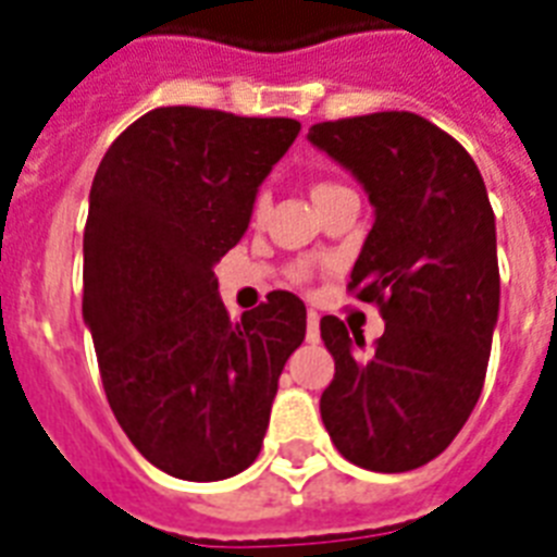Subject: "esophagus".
I'll list each match as a JSON object with an SVG mask.
<instances>
[{
  "label": "esophagus",
  "mask_w": 557,
  "mask_h": 557,
  "mask_svg": "<svg viewBox=\"0 0 557 557\" xmlns=\"http://www.w3.org/2000/svg\"><path fill=\"white\" fill-rule=\"evenodd\" d=\"M306 341L320 343V314L314 309H311L309 318H306Z\"/></svg>",
  "instance_id": "obj_1"
}]
</instances>
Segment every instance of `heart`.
<instances>
[{
	"instance_id": "obj_1",
	"label": "heart",
	"mask_w": 557,
	"mask_h": 557,
	"mask_svg": "<svg viewBox=\"0 0 557 557\" xmlns=\"http://www.w3.org/2000/svg\"><path fill=\"white\" fill-rule=\"evenodd\" d=\"M341 188H343V185L320 183V185H314L311 197L318 200V197H325V194H332V191H341ZM265 206H269V202H265V194H260V197L255 200V220H260V216L265 214ZM306 274H309V265H300V269H297V277H306Z\"/></svg>"
}]
</instances>
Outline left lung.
I'll use <instances>...</instances> for the list:
<instances>
[{"label":"left lung","instance_id":"left-lung-1","mask_svg":"<svg viewBox=\"0 0 557 557\" xmlns=\"http://www.w3.org/2000/svg\"><path fill=\"white\" fill-rule=\"evenodd\" d=\"M309 143L374 206L349 288L386 320L372 351L343 320H320L334 357L320 414L355 467L409 472L455 441L486 377L500 309L486 185L458 139L409 111L318 122Z\"/></svg>","mask_w":557,"mask_h":557}]
</instances>
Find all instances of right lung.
I'll return each mask as SVG.
<instances>
[{
	"label": "right lung",
	"instance_id": "1",
	"mask_svg": "<svg viewBox=\"0 0 557 557\" xmlns=\"http://www.w3.org/2000/svg\"><path fill=\"white\" fill-rule=\"evenodd\" d=\"M300 134L286 116L153 108L90 185L83 318L122 432L162 472L223 481L257 460L283 366L306 337L292 292L232 323L214 265Z\"/></svg>",
	"mask_w": 557,
	"mask_h": 557
}]
</instances>
